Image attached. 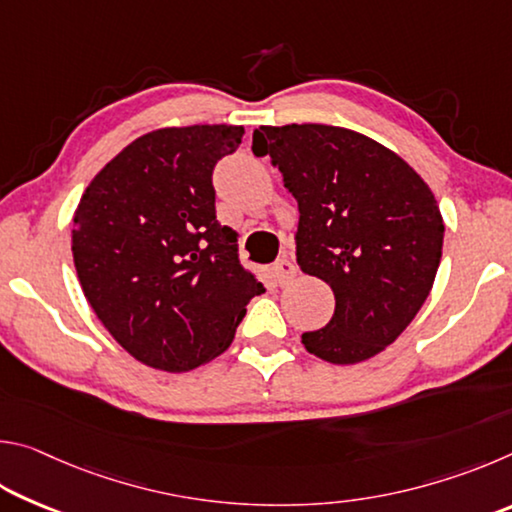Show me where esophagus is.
I'll list each match as a JSON object with an SVG mask.
<instances>
[{"mask_svg":"<svg viewBox=\"0 0 512 512\" xmlns=\"http://www.w3.org/2000/svg\"><path fill=\"white\" fill-rule=\"evenodd\" d=\"M273 271H275V277H277V282L280 284H289L293 277H296V264L291 262V259L284 255L282 259H277L275 262V266H273Z\"/></svg>","mask_w":512,"mask_h":512,"instance_id":"esophagus-1","label":"esophagus"}]
</instances>
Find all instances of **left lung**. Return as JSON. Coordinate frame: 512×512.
Returning a JSON list of instances; mask_svg holds the SVG:
<instances>
[{
	"instance_id": "left-lung-1",
	"label": "left lung",
	"mask_w": 512,
	"mask_h": 512,
	"mask_svg": "<svg viewBox=\"0 0 512 512\" xmlns=\"http://www.w3.org/2000/svg\"><path fill=\"white\" fill-rule=\"evenodd\" d=\"M268 155L298 201L302 273L334 291V316L302 334L329 363H359L388 348L436 280L445 225L427 183L370 137L325 124L259 126Z\"/></svg>"
}]
</instances>
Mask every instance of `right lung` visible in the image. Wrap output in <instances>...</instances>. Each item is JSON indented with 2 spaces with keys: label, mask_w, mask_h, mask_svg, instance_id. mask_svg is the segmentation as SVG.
Here are the masks:
<instances>
[{
  "label": "right lung",
  "mask_w": 512,
  "mask_h": 512,
  "mask_svg": "<svg viewBox=\"0 0 512 512\" xmlns=\"http://www.w3.org/2000/svg\"><path fill=\"white\" fill-rule=\"evenodd\" d=\"M241 126L160 128L103 167L74 214L72 253L103 327L146 366L187 372L228 348L264 287L216 221L212 173Z\"/></svg>",
  "instance_id": "add662e5"
}]
</instances>
